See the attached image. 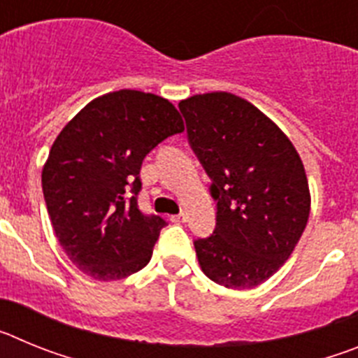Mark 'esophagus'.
Instances as JSON below:
<instances>
[{"mask_svg":"<svg viewBox=\"0 0 358 358\" xmlns=\"http://www.w3.org/2000/svg\"><path fill=\"white\" fill-rule=\"evenodd\" d=\"M185 220H186V215L185 213L173 215V217H172V222H185Z\"/></svg>","mask_w":358,"mask_h":358,"instance_id":"34e87169","label":"esophagus"}]
</instances>
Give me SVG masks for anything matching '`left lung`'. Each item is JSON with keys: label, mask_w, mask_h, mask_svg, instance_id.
Segmentation results:
<instances>
[{"label": "left lung", "mask_w": 358, "mask_h": 358, "mask_svg": "<svg viewBox=\"0 0 358 358\" xmlns=\"http://www.w3.org/2000/svg\"><path fill=\"white\" fill-rule=\"evenodd\" d=\"M179 109L217 201L213 235L194 242L202 273L227 289H252L289 260L308 222L301 157L273 120L236 94H195Z\"/></svg>", "instance_id": "left-lung-1"}]
</instances>
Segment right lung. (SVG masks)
<instances>
[{"label": "right lung", "instance_id": "1", "mask_svg": "<svg viewBox=\"0 0 358 358\" xmlns=\"http://www.w3.org/2000/svg\"><path fill=\"white\" fill-rule=\"evenodd\" d=\"M182 131L166 98L120 90L94 98L57 136L43 194L57 240L82 273L115 281L150 262L166 220L138 208L141 163Z\"/></svg>", "mask_w": 358, "mask_h": 358}]
</instances>
